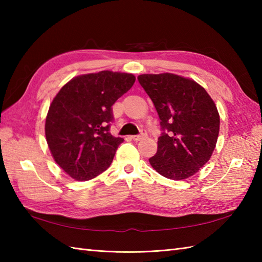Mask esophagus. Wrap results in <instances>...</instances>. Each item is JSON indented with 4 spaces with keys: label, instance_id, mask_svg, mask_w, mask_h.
Returning a JSON list of instances; mask_svg holds the SVG:
<instances>
[{
    "label": "esophagus",
    "instance_id": "esophagus-1",
    "mask_svg": "<svg viewBox=\"0 0 262 262\" xmlns=\"http://www.w3.org/2000/svg\"><path fill=\"white\" fill-rule=\"evenodd\" d=\"M145 136H146V133L145 132H142L140 135H135V136H132L130 138L133 141H135V142H138V141H141V140H143V138H145Z\"/></svg>",
    "mask_w": 262,
    "mask_h": 262
}]
</instances>
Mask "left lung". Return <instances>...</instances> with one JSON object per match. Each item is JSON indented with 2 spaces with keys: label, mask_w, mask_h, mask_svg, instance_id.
I'll return each mask as SVG.
<instances>
[{
  "label": "left lung",
  "mask_w": 262,
  "mask_h": 262,
  "mask_svg": "<svg viewBox=\"0 0 262 262\" xmlns=\"http://www.w3.org/2000/svg\"><path fill=\"white\" fill-rule=\"evenodd\" d=\"M158 111L162 135L158 152L148 159L168 179L193 176L208 162L220 133V115L205 89L188 77L172 73L137 77Z\"/></svg>",
  "instance_id": "left-lung-1"
}]
</instances>
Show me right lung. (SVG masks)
Segmentation results:
<instances>
[{
    "label": "right lung",
    "instance_id": "obj_1",
    "mask_svg": "<svg viewBox=\"0 0 262 262\" xmlns=\"http://www.w3.org/2000/svg\"><path fill=\"white\" fill-rule=\"evenodd\" d=\"M129 73L101 71L75 76L49 105L45 134L60 168L74 180L93 179L107 170L124 142L109 133L113 104L135 83Z\"/></svg>",
    "mask_w": 262,
    "mask_h": 262
}]
</instances>
